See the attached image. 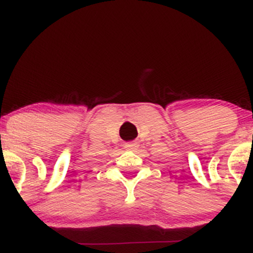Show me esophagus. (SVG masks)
<instances>
[{"label": "esophagus", "mask_w": 253, "mask_h": 253, "mask_svg": "<svg viewBox=\"0 0 253 253\" xmlns=\"http://www.w3.org/2000/svg\"><path fill=\"white\" fill-rule=\"evenodd\" d=\"M136 147H138V144L136 143H127L126 145H125V149H127V150L134 151Z\"/></svg>", "instance_id": "obj_1"}]
</instances>
